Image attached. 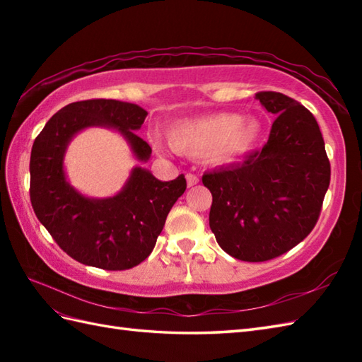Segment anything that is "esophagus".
Returning a JSON list of instances; mask_svg holds the SVG:
<instances>
[{
    "label": "esophagus",
    "instance_id": "obj_1",
    "mask_svg": "<svg viewBox=\"0 0 362 362\" xmlns=\"http://www.w3.org/2000/svg\"><path fill=\"white\" fill-rule=\"evenodd\" d=\"M197 183H199V177H197L196 174L188 173V174H187V185H188V188L197 185Z\"/></svg>",
    "mask_w": 362,
    "mask_h": 362
}]
</instances>
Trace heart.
<instances>
[{"instance_id": "b5f03b06", "label": "heart", "mask_w": 362, "mask_h": 362, "mask_svg": "<svg viewBox=\"0 0 362 362\" xmlns=\"http://www.w3.org/2000/svg\"><path fill=\"white\" fill-rule=\"evenodd\" d=\"M259 135L257 119L243 118L233 112H219L177 122L169 130V143L175 152L189 158L230 165L252 152Z\"/></svg>"}]
</instances>
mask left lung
Instances as JSON below:
<instances>
[{"label": "left lung", "mask_w": 362, "mask_h": 362, "mask_svg": "<svg viewBox=\"0 0 362 362\" xmlns=\"http://www.w3.org/2000/svg\"><path fill=\"white\" fill-rule=\"evenodd\" d=\"M255 98L276 115L263 149L243 165L202 175L213 196L210 228L236 259L267 261L311 233L329 185V160L313 113L283 93Z\"/></svg>", "instance_id": "8db88e82"}]
</instances>
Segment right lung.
<instances>
[{"mask_svg": "<svg viewBox=\"0 0 362 362\" xmlns=\"http://www.w3.org/2000/svg\"><path fill=\"white\" fill-rule=\"evenodd\" d=\"M148 112L115 99H87L60 109L37 135L30 151V204L52 240L73 259L105 271H126L151 255L169 210L187 189L185 175L161 182L134 168L117 196L90 199L66 182L64 156L82 129H117L135 157L148 161L151 146L135 134Z\"/></svg>", "mask_w": 362, "mask_h": 362, "instance_id": "right-lung-1", "label": "right lung"}]
</instances>
